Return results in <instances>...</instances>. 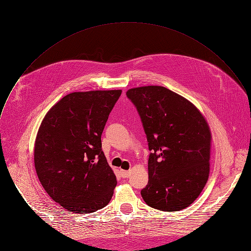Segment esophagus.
<instances>
[{
  "label": "esophagus",
  "instance_id": "obj_1",
  "mask_svg": "<svg viewBox=\"0 0 251 251\" xmlns=\"http://www.w3.org/2000/svg\"><path fill=\"white\" fill-rule=\"evenodd\" d=\"M121 175H122L123 177H128L131 175V171H123V170H121Z\"/></svg>",
  "mask_w": 251,
  "mask_h": 251
}]
</instances>
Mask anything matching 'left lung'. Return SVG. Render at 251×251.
Instances as JSON below:
<instances>
[{"label":"left lung","instance_id":"obj_1","mask_svg":"<svg viewBox=\"0 0 251 251\" xmlns=\"http://www.w3.org/2000/svg\"><path fill=\"white\" fill-rule=\"evenodd\" d=\"M148 146V185L141 191L151 208L175 212L189 207L209 178L212 134L205 116L182 96L160 86L129 89Z\"/></svg>","mask_w":251,"mask_h":251}]
</instances>
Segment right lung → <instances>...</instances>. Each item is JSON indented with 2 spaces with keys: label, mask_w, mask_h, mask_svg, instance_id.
Returning <instances> with one entry per match:
<instances>
[{
  "label": "right lung",
  "mask_w": 251,
  "mask_h": 251,
  "mask_svg": "<svg viewBox=\"0 0 251 251\" xmlns=\"http://www.w3.org/2000/svg\"><path fill=\"white\" fill-rule=\"evenodd\" d=\"M121 90L75 92L44 116L34 164L45 192L69 212L93 213L108 205L117 186L101 136Z\"/></svg>",
  "instance_id": "1"
}]
</instances>
